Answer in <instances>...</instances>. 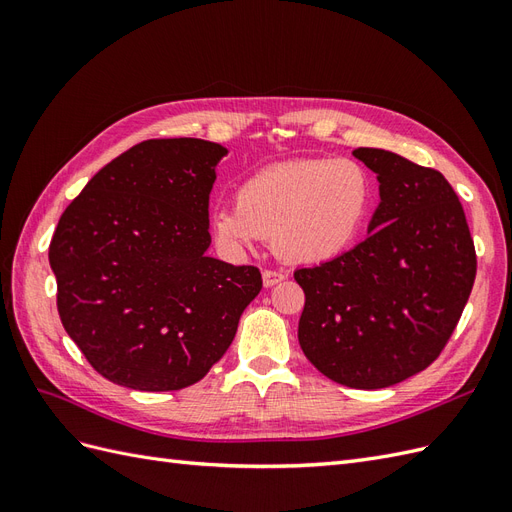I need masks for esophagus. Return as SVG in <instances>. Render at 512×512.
I'll list each match as a JSON object with an SVG mask.
<instances>
[{
    "instance_id": "obj_1",
    "label": "esophagus",
    "mask_w": 512,
    "mask_h": 512,
    "mask_svg": "<svg viewBox=\"0 0 512 512\" xmlns=\"http://www.w3.org/2000/svg\"><path fill=\"white\" fill-rule=\"evenodd\" d=\"M284 273H280V271H262V284H265V288H271V286H275V284H280V282H284Z\"/></svg>"
}]
</instances>
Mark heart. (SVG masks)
Listing matches in <instances>:
<instances>
[{
  "label": "heart",
  "instance_id": "obj_1",
  "mask_svg": "<svg viewBox=\"0 0 512 512\" xmlns=\"http://www.w3.org/2000/svg\"><path fill=\"white\" fill-rule=\"evenodd\" d=\"M376 203V181L352 158H301L247 177L235 207L211 213V232L237 254L262 239L290 265H320L361 239Z\"/></svg>",
  "mask_w": 512,
  "mask_h": 512
}]
</instances>
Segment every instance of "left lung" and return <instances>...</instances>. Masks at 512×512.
I'll return each mask as SVG.
<instances>
[{
    "mask_svg": "<svg viewBox=\"0 0 512 512\" xmlns=\"http://www.w3.org/2000/svg\"><path fill=\"white\" fill-rule=\"evenodd\" d=\"M380 183L367 239L297 269L305 292L299 344L320 374L386 389L438 359L474 286L476 252L451 183L393 151L359 147Z\"/></svg>",
    "mask_w": 512,
    "mask_h": 512,
    "instance_id": "8db88e82",
    "label": "left lung"
}]
</instances>
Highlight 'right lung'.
I'll return each instance as SVG.
<instances>
[{
    "mask_svg": "<svg viewBox=\"0 0 512 512\" xmlns=\"http://www.w3.org/2000/svg\"><path fill=\"white\" fill-rule=\"evenodd\" d=\"M226 153L200 138L138 143L59 218L49 247L59 318L106 380L147 393L203 380L260 292L256 267L207 256Z\"/></svg>",
    "mask_w": 512,
    "mask_h": 512,
    "instance_id": "right-lung-1",
    "label": "right lung"
}]
</instances>
